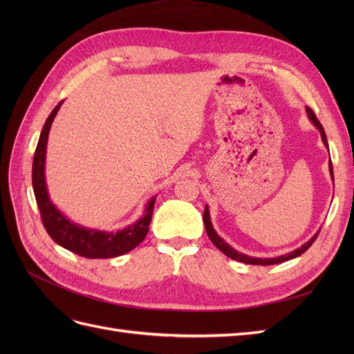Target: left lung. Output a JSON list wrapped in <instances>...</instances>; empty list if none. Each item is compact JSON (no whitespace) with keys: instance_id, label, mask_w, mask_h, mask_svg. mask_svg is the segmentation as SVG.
<instances>
[{"instance_id":"1","label":"left lung","mask_w":354,"mask_h":354,"mask_svg":"<svg viewBox=\"0 0 354 354\" xmlns=\"http://www.w3.org/2000/svg\"><path fill=\"white\" fill-rule=\"evenodd\" d=\"M307 115H308V118H310V121H312V122L316 125L317 130L320 131V136H322V140H324L325 146L328 147L326 134H325V130H324L322 124L319 122V120L316 118L315 112H313L312 109H310V108H307ZM329 169H330L332 178H334V171H332V164H330V162H329ZM203 224H205V230H207V233H208V238L211 239V242H212L214 245H216L217 248H218L224 255H227L229 259H232V260H236V261H241V263H245V264H254V266H272V264H279V263H283V261H288V260H292V259H295V257H299L303 252H306V251L310 248V246L313 245V242L316 241L317 234H319V233H316L315 236H313L312 239H310L308 242H306L303 246H299L298 250H295V251H292V252H289V254H286V255L276 257V259H255V257H252V259H251V257L245 255V254H242V252H238L236 250H233L229 243H226V242H224V241L218 236L217 232L214 230L212 224H211L208 207H205V211H203Z\"/></svg>"}]
</instances>
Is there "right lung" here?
Listing matches in <instances>:
<instances>
[{"label":"right lung","instance_id":"add662e5","mask_svg":"<svg viewBox=\"0 0 354 354\" xmlns=\"http://www.w3.org/2000/svg\"><path fill=\"white\" fill-rule=\"evenodd\" d=\"M62 103L63 102H60L47 118L34 153V164H32V186H34L41 221L44 224L50 238L57 245L73 254L85 257V259H112V257L127 254L128 251L134 250L138 243H142L146 238L149 224H151L152 220L155 199L147 203L146 214L140 220L133 224V226L116 233H104L80 227L63 217L48 199L44 177L47 138L53 120H55Z\"/></svg>","mask_w":354,"mask_h":354}]
</instances>
